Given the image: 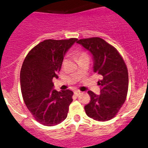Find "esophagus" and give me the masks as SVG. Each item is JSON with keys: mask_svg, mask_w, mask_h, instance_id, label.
<instances>
[{"mask_svg": "<svg viewBox=\"0 0 148 148\" xmlns=\"http://www.w3.org/2000/svg\"><path fill=\"white\" fill-rule=\"evenodd\" d=\"M74 94H75V95H77V96H78V95H79V94H81V91H79V90H75V91H74Z\"/></svg>", "mask_w": 148, "mask_h": 148, "instance_id": "obj_1", "label": "esophagus"}]
</instances>
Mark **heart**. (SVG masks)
I'll return each instance as SVG.
<instances>
[{"mask_svg":"<svg viewBox=\"0 0 148 148\" xmlns=\"http://www.w3.org/2000/svg\"><path fill=\"white\" fill-rule=\"evenodd\" d=\"M76 56L78 57V58H82V57H87V53H84V52H82V51H78L76 53Z\"/></svg>","mask_w":148,"mask_h":148,"instance_id":"heart-1","label":"heart"}]
</instances>
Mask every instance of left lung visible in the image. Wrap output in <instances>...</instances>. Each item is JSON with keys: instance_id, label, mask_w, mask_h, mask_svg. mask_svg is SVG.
Wrapping results in <instances>:
<instances>
[{"instance_id": "obj_1", "label": "left lung", "mask_w": 148, "mask_h": 148, "mask_svg": "<svg viewBox=\"0 0 148 148\" xmlns=\"http://www.w3.org/2000/svg\"><path fill=\"white\" fill-rule=\"evenodd\" d=\"M92 55L93 70L101 76L100 95L88 91L90 101L85 105L86 114L99 121H109L118 113L125 103L128 90V72L118 50L99 37L76 41Z\"/></svg>"}]
</instances>
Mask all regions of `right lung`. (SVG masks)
Listing matches in <instances>:
<instances>
[{"label":"right lung","mask_w":148,"mask_h":148,"mask_svg":"<svg viewBox=\"0 0 148 148\" xmlns=\"http://www.w3.org/2000/svg\"><path fill=\"white\" fill-rule=\"evenodd\" d=\"M77 38L39 43L29 52L21 70V89L23 101L38 122L45 126L60 124L67 116L73 91L53 90L64 56Z\"/></svg>","instance_id":"right-lung-1"}]
</instances>
